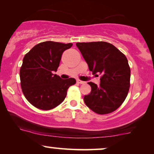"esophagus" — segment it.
<instances>
[{"mask_svg": "<svg viewBox=\"0 0 154 154\" xmlns=\"http://www.w3.org/2000/svg\"><path fill=\"white\" fill-rule=\"evenodd\" d=\"M77 83H79V84H84V83H85V82L82 81H81V80H77Z\"/></svg>", "mask_w": 154, "mask_h": 154, "instance_id": "esophagus-1", "label": "esophagus"}]
</instances>
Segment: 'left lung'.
Wrapping results in <instances>:
<instances>
[{"instance_id": "8db88e82", "label": "left lung", "mask_w": 154, "mask_h": 154, "mask_svg": "<svg viewBox=\"0 0 154 154\" xmlns=\"http://www.w3.org/2000/svg\"><path fill=\"white\" fill-rule=\"evenodd\" d=\"M93 74L101 75L100 84L88 83L91 92L84 97L86 106L98 114L116 110L125 101L130 85V68L125 54L104 41L77 43Z\"/></svg>"}]
</instances>
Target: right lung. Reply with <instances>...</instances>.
I'll use <instances>...</instances> for the list:
<instances>
[{"mask_svg": "<svg viewBox=\"0 0 154 154\" xmlns=\"http://www.w3.org/2000/svg\"><path fill=\"white\" fill-rule=\"evenodd\" d=\"M73 45L54 41L42 42L25 54L20 68L23 94L33 106L50 110L64 100L68 88L74 85L73 78L63 80L57 71L63 52Z\"/></svg>", "mask_w": 154, "mask_h": 154, "instance_id": "add662e5", "label": "right lung"}]
</instances>
